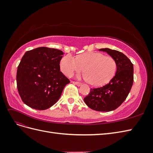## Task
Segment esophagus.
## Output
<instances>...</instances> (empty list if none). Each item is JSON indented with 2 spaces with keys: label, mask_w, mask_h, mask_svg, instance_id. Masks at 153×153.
<instances>
[{
  "label": "esophagus",
  "mask_w": 153,
  "mask_h": 153,
  "mask_svg": "<svg viewBox=\"0 0 153 153\" xmlns=\"http://www.w3.org/2000/svg\"><path fill=\"white\" fill-rule=\"evenodd\" d=\"M72 83H73V84L76 85L77 86H80V85H82L81 83H80V82H72Z\"/></svg>",
  "instance_id": "esophagus-1"
}]
</instances>
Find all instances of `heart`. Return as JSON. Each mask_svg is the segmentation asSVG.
Here are the masks:
<instances>
[{"label": "heart", "mask_w": 153, "mask_h": 153, "mask_svg": "<svg viewBox=\"0 0 153 153\" xmlns=\"http://www.w3.org/2000/svg\"><path fill=\"white\" fill-rule=\"evenodd\" d=\"M61 69L67 76L79 72L84 68L82 77L93 85H102L108 82L117 69L115 60L110 56H104L96 52L82 53L76 58L68 54L61 61Z\"/></svg>", "instance_id": "obj_1"}]
</instances>
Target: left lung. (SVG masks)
Wrapping results in <instances>:
<instances>
[{"mask_svg":"<svg viewBox=\"0 0 153 153\" xmlns=\"http://www.w3.org/2000/svg\"><path fill=\"white\" fill-rule=\"evenodd\" d=\"M110 55L116 62L115 76L105 85L91 89L89 94L84 98V102L92 110L110 112L118 108L130 92L133 83V65L124 53L110 48H101Z\"/></svg>","mask_w":153,"mask_h":153,"instance_id":"1","label":"left lung"}]
</instances>
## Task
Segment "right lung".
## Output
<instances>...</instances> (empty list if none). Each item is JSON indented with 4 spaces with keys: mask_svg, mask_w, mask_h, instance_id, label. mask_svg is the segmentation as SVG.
I'll return each instance as SVG.
<instances>
[{
    "mask_svg": "<svg viewBox=\"0 0 153 153\" xmlns=\"http://www.w3.org/2000/svg\"><path fill=\"white\" fill-rule=\"evenodd\" d=\"M61 50L39 47L27 51L16 74L17 88L24 103L36 110H46L60 98L69 80L60 71Z\"/></svg>",
    "mask_w": 153,
    "mask_h": 153,
    "instance_id": "1",
    "label": "right lung"
}]
</instances>
